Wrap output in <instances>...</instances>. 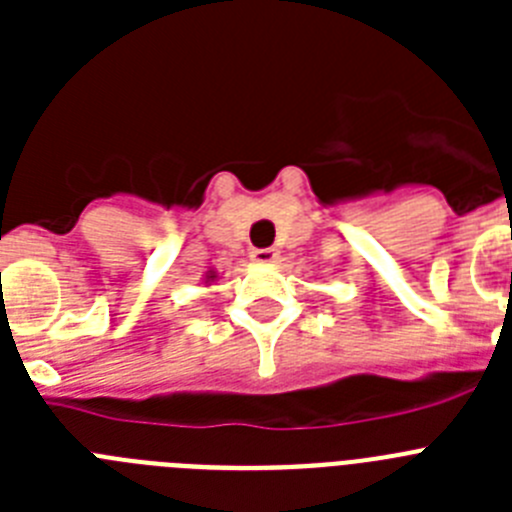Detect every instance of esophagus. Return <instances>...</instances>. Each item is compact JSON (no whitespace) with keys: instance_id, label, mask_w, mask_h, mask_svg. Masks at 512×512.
<instances>
[{"instance_id":"1","label":"esophagus","mask_w":512,"mask_h":512,"mask_svg":"<svg viewBox=\"0 0 512 512\" xmlns=\"http://www.w3.org/2000/svg\"><path fill=\"white\" fill-rule=\"evenodd\" d=\"M251 259L256 264H271V261L277 259V251L274 248H251Z\"/></svg>"}]
</instances>
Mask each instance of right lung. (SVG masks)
<instances>
[{
	"label": "right lung",
	"instance_id": "1",
	"mask_svg": "<svg viewBox=\"0 0 512 512\" xmlns=\"http://www.w3.org/2000/svg\"><path fill=\"white\" fill-rule=\"evenodd\" d=\"M215 277H217L215 271H207V282H212V279H215Z\"/></svg>",
	"mask_w": 512,
	"mask_h": 512
}]
</instances>
